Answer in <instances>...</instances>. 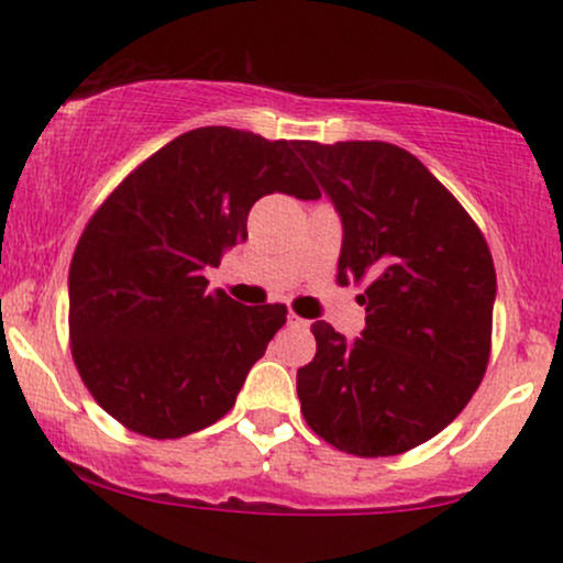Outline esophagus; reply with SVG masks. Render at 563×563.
I'll return each instance as SVG.
<instances>
[{
    "label": "esophagus",
    "instance_id": "1",
    "mask_svg": "<svg viewBox=\"0 0 563 563\" xmlns=\"http://www.w3.org/2000/svg\"><path fill=\"white\" fill-rule=\"evenodd\" d=\"M288 325H290V328H307L309 320H303V318H299V314L288 312Z\"/></svg>",
    "mask_w": 563,
    "mask_h": 563
}]
</instances>
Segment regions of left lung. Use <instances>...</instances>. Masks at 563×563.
<instances>
[{
	"mask_svg": "<svg viewBox=\"0 0 563 563\" xmlns=\"http://www.w3.org/2000/svg\"><path fill=\"white\" fill-rule=\"evenodd\" d=\"M344 228L339 283L365 280V331L312 325L318 352L296 373L314 434L349 455L418 448L457 418L489 360L495 264L452 192L389 142H299Z\"/></svg>",
	"mask_w": 563,
	"mask_h": 563,
	"instance_id": "left-lung-1",
	"label": "left lung"
}]
</instances>
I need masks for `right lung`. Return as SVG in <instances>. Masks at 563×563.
Returning a JSON list of instances; mask_svg holds the SVG:
<instances>
[{
    "mask_svg": "<svg viewBox=\"0 0 563 563\" xmlns=\"http://www.w3.org/2000/svg\"><path fill=\"white\" fill-rule=\"evenodd\" d=\"M299 142L230 126L179 134L140 164L84 228L68 273L70 352L97 405L126 429L179 439L228 416L286 322L243 307L206 269L249 238L269 192L314 200Z\"/></svg>",
    "mask_w": 563,
    "mask_h": 563,
    "instance_id": "obj_1",
    "label": "right lung"
}]
</instances>
